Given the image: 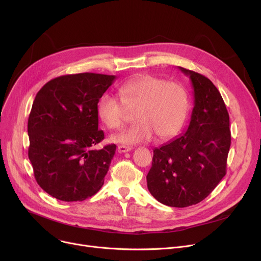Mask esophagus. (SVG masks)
<instances>
[{
    "label": "esophagus",
    "instance_id": "obj_1",
    "mask_svg": "<svg viewBox=\"0 0 261 261\" xmlns=\"http://www.w3.org/2000/svg\"><path fill=\"white\" fill-rule=\"evenodd\" d=\"M132 148L131 147H127V146H118L117 147V150H118V152H120V153H123V152H128V151H130Z\"/></svg>",
    "mask_w": 261,
    "mask_h": 261
}]
</instances>
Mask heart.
I'll use <instances>...</instances> for the list:
<instances>
[{
	"mask_svg": "<svg viewBox=\"0 0 261 261\" xmlns=\"http://www.w3.org/2000/svg\"><path fill=\"white\" fill-rule=\"evenodd\" d=\"M117 95L105 94L97 105V114L109 129H119L134 111L136 122L129 129L112 135L111 140L125 145L148 142L156 135L167 140L182 127L188 110L186 90L175 82L143 74L117 88Z\"/></svg>",
	"mask_w": 261,
	"mask_h": 261,
	"instance_id": "obj_1",
	"label": "heart"
}]
</instances>
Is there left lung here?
I'll use <instances>...</instances> for the list:
<instances>
[{
	"mask_svg": "<svg viewBox=\"0 0 261 261\" xmlns=\"http://www.w3.org/2000/svg\"><path fill=\"white\" fill-rule=\"evenodd\" d=\"M194 89L187 130L153 150L148 189L159 202L187 207L206 198L226 173L229 116L222 96L205 76L179 66Z\"/></svg>",
	"mask_w": 261,
	"mask_h": 261,
	"instance_id": "left-lung-1",
	"label": "left lung"
}]
</instances>
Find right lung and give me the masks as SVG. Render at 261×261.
Segmentation results:
<instances>
[{
    "label": "right lung",
    "instance_id": "1",
    "mask_svg": "<svg viewBox=\"0 0 261 261\" xmlns=\"http://www.w3.org/2000/svg\"><path fill=\"white\" fill-rule=\"evenodd\" d=\"M115 78L64 75L37 93L27 125L29 158L37 183L51 197L84 201L103 185L116 146L94 149L105 139L98 130L97 105Z\"/></svg>",
    "mask_w": 261,
    "mask_h": 261
}]
</instances>
